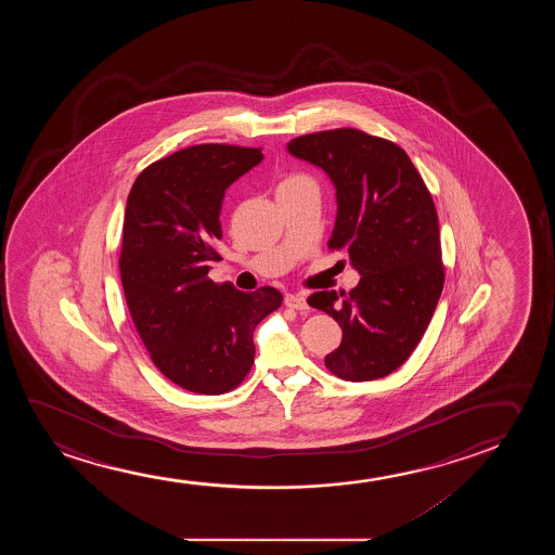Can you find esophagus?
<instances>
[{"instance_id": "1", "label": "esophagus", "mask_w": 555, "mask_h": 555, "mask_svg": "<svg viewBox=\"0 0 555 555\" xmlns=\"http://www.w3.org/2000/svg\"><path fill=\"white\" fill-rule=\"evenodd\" d=\"M284 305L289 307V309H296V311H309L307 299H305V296H301V294H286Z\"/></svg>"}]
</instances>
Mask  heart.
<instances>
[{
	"label": "heart",
	"mask_w": 555,
	"mask_h": 555,
	"mask_svg": "<svg viewBox=\"0 0 555 555\" xmlns=\"http://www.w3.org/2000/svg\"><path fill=\"white\" fill-rule=\"evenodd\" d=\"M301 185H314V182L309 176L289 175L279 183V190H294V188H301Z\"/></svg>",
	"instance_id": "b5f03b06"
}]
</instances>
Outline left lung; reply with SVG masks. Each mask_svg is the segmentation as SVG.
I'll return each instance as SVG.
<instances>
[{"instance_id": "8db88e82", "label": "left lung", "mask_w": 555, "mask_h": 555, "mask_svg": "<svg viewBox=\"0 0 555 555\" xmlns=\"http://www.w3.org/2000/svg\"><path fill=\"white\" fill-rule=\"evenodd\" d=\"M288 152L334 182L337 218L327 246L345 251L362 274L349 294L307 299L343 330L326 367L339 379H380L415 350L443 288L433 195L400 145L362 130L297 137Z\"/></svg>"}]
</instances>
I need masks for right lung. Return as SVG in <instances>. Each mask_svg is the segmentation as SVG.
<instances>
[{"label": "right lung", "mask_w": 555, "mask_h": 555, "mask_svg": "<svg viewBox=\"0 0 555 555\" xmlns=\"http://www.w3.org/2000/svg\"><path fill=\"white\" fill-rule=\"evenodd\" d=\"M261 160V147L191 145L144 168L127 198L119 271L130 317L157 370L197 395L243 383L254 330L282 305L271 286L246 294L208 279L225 190Z\"/></svg>", "instance_id": "add662e5"}]
</instances>
